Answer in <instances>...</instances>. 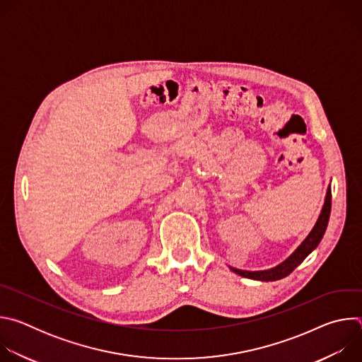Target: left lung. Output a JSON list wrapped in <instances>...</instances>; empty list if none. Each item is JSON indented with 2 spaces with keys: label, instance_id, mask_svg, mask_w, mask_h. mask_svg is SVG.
<instances>
[{
  "label": "left lung",
  "instance_id": "8db88e82",
  "mask_svg": "<svg viewBox=\"0 0 362 362\" xmlns=\"http://www.w3.org/2000/svg\"><path fill=\"white\" fill-rule=\"evenodd\" d=\"M329 214H331V185L328 186L325 203L322 206V211L320 214V218H318L315 226L303 239V242L293 250V253L289 255L282 264L276 265L275 268L267 269V271H242V269H236L232 267H230V271H233L235 274H238L243 278H249V279H255V281H267V282L278 281V279L288 276L296 267H299L303 262L305 257L320 245V242L327 230V226H328Z\"/></svg>",
  "mask_w": 362,
  "mask_h": 362
}]
</instances>
